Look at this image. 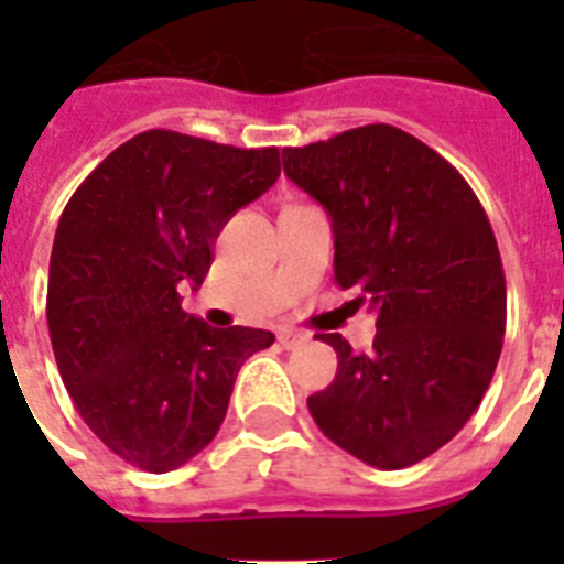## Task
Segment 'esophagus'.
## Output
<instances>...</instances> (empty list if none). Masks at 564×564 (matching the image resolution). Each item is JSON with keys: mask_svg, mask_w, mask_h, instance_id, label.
Instances as JSON below:
<instances>
[{"mask_svg": "<svg viewBox=\"0 0 564 564\" xmlns=\"http://www.w3.org/2000/svg\"><path fill=\"white\" fill-rule=\"evenodd\" d=\"M276 341L285 347V350H293V347H299V344L307 341V333H299V330H288V327H282V330L276 333Z\"/></svg>", "mask_w": 564, "mask_h": 564, "instance_id": "1", "label": "esophagus"}]
</instances>
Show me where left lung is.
Here are the masks:
<instances>
[{
  "instance_id": "1",
  "label": "left lung",
  "mask_w": 564,
  "mask_h": 564,
  "mask_svg": "<svg viewBox=\"0 0 564 564\" xmlns=\"http://www.w3.org/2000/svg\"><path fill=\"white\" fill-rule=\"evenodd\" d=\"M285 174L325 206L336 285L370 302L376 341L338 356L307 398L336 446L376 468H406L475 415L506 336V273L477 194L446 158L390 123L282 149Z\"/></svg>"
}]
</instances>
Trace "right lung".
<instances>
[{
    "mask_svg": "<svg viewBox=\"0 0 564 564\" xmlns=\"http://www.w3.org/2000/svg\"><path fill=\"white\" fill-rule=\"evenodd\" d=\"M279 149L149 129L109 152L58 220L47 327L58 372L98 441L163 475L214 441L239 367L273 344L181 307L234 214L276 183Z\"/></svg>",
    "mask_w": 564,
    "mask_h": 564,
    "instance_id": "obj_1",
    "label": "right lung"
}]
</instances>
